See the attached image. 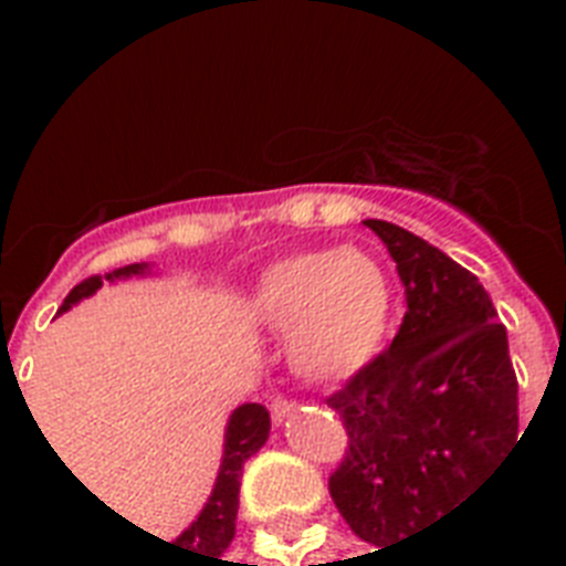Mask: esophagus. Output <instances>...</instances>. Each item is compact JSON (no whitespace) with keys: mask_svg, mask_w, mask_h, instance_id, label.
<instances>
[{"mask_svg":"<svg viewBox=\"0 0 566 566\" xmlns=\"http://www.w3.org/2000/svg\"><path fill=\"white\" fill-rule=\"evenodd\" d=\"M293 411H296V402L287 399V396H275L273 402H270V413H273L275 422H282L284 417H291Z\"/></svg>","mask_w":566,"mask_h":566,"instance_id":"34e87169","label":"esophagus"}]
</instances>
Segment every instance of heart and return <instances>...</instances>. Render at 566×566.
<instances>
[{
	"mask_svg": "<svg viewBox=\"0 0 566 566\" xmlns=\"http://www.w3.org/2000/svg\"><path fill=\"white\" fill-rule=\"evenodd\" d=\"M255 317L291 328L293 367L314 381L358 373L385 346L394 319V287L376 258L361 249H314L266 270Z\"/></svg>",
	"mask_w": 566,
	"mask_h": 566,
	"instance_id": "1",
	"label": "heart"
}]
</instances>
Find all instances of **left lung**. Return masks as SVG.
Wrapping results in <instances>:
<instances>
[{"mask_svg":"<svg viewBox=\"0 0 566 566\" xmlns=\"http://www.w3.org/2000/svg\"><path fill=\"white\" fill-rule=\"evenodd\" d=\"M405 284L387 349L328 396L349 434L328 493L373 546L417 535L464 502L517 443V373L479 279L394 222L367 220Z\"/></svg>","mask_w":566,"mask_h":566,"instance_id":"1","label":"left lung"}]
</instances>
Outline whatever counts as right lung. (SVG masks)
<instances>
[{
  "label": "right lung",
  "instance_id": "1",
  "mask_svg": "<svg viewBox=\"0 0 566 566\" xmlns=\"http://www.w3.org/2000/svg\"><path fill=\"white\" fill-rule=\"evenodd\" d=\"M144 273V264H128L117 266L105 275H91L84 279L70 291V296L64 300V305L57 308L66 311L73 302H78L82 296H91L96 287H102V279H126V275ZM266 434H270V411L264 405L249 402L240 405L238 411L231 413L229 429H226V458H222L220 475H217V484H213V493L208 505L202 509V514L196 517L193 526L188 532H181V537H176L172 544L176 549H185V553H193L199 558H205L208 564H220V555L229 549L231 537H234V520H238V502H240V475H243V464L247 458H252L258 449L266 443ZM158 537V535H153ZM161 541V537H158Z\"/></svg>",
  "mask_w": 566,
  "mask_h": 566
}]
</instances>
